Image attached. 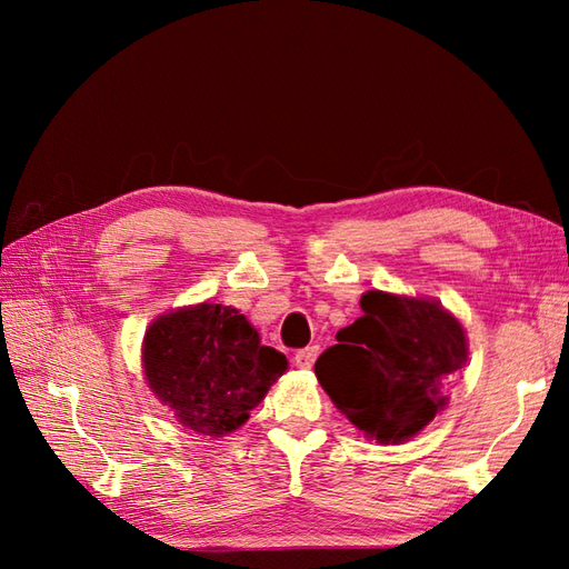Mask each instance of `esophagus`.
<instances>
[{"instance_id": "34e87169", "label": "esophagus", "mask_w": 569, "mask_h": 569, "mask_svg": "<svg viewBox=\"0 0 569 569\" xmlns=\"http://www.w3.org/2000/svg\"><path fill=\"white\" fill-rule=\"evenodd\" d=\"M316 359H318V347L298 349V352H296V367H300V369H310L312 365H316Z\"/></svg>"}]
</instances>
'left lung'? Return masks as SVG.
<instances>
[{"label": "left lung", "mask_w": 569, "mask_h": 569, "mask_svg": "<svg viewBox=\"0 0 569 569\" xmlns=\"http://www.w3.org/2000/svg\"><path fill=\"white\" fill-rule=\"evenodd\" d=\"M361 310L318 357L316 377L357 430L401 442L445 408L447 381L467 365L465 330L432 300L369 291Z\"/></svg>", "instance_id": "left-lung-1"}]
</instances>
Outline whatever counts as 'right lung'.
<instances>
[{
  "mask_svg": "<svg viewBox=\"0 0 569 569\" xmlns=\"http://www.w3.org/2000/svg\"><path fill=\"white\" fill-rule=\"evenodd\" d=\"M286 369V355L261 345L259 332L229 306L168 312L143 337L151 391L186 428L214 438L244 426Z\"/></svg>",
  "mask_w": 569,
  "mask_h": 569,
  "instance_id": "obj_1",
  "label": "right lung"
}]
</instances>
